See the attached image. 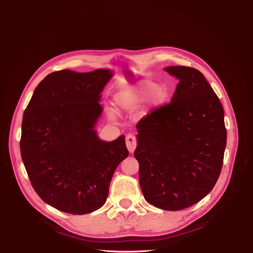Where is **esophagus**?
<instances>
[{
  "label": "esophagus",
  "instance_id": "34e87169",
  "mask_svg": "<svg viewBox=\"0 0 253 253\" xmlns=\"http://www.w3.org/2000/svg\"><path fill=\"white\" fill-rule=\"evenodd\" d=\"M126 148L128 150L129 153H133L136 149V145H137V141H136V137L132 134H128L126 137Z\"/></svg>",
  "mask_w": 253,
  "mask_h": 253
}]
</instances>
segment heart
I'll return each instance as SVG.
<instances>
[{
  "label": "heart",
  "mask_w": 253,
  "mask_h": 253,
  "mask_svg": "<svg viewBox=\"0 0 253 253\" xmlns=\"http://www.w3.org/2000/svg\"><path fill=\"white\" fill-rule=\"evenodd\" d=\"M171 97L168 84H157L150 79H141L128 84L120 89L115 97V101L121 111L132 112L147 101L149 110H157L164 106Z\"/></svg>",
  "instance_id": "1"
}]
</instances>
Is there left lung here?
<instances>
[{
	"mask_svg": "<svg viewBox=\"0 0 253 253\" xmlns=\"http://www.w3.org/2000/svg\"><path fill=\"white\" fill-rule=\"evenodd\" d=\"M164 70L179 82L169 104L136 126L139 183L149 204L176 211L208 194L223 166L224 109L204 75L188 66Z\"/></svg>",
	"mask_w": 253,
	"mask_h": 253,
	"instance_id": "obj_1",
	"label": "left lung"
}]
</instances>
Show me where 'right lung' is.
Wrapping results in <instances>:
<instances>
[{"label":"right lung","instance_id":"right-lung-1","mask_svg":"<svg viewBox=\"0 0 253 253\" xmlns=\"http://www.w3.org/2000/svg\"><path fill=\"white\" fill-rule=\"evenodd\" d=\"M114 76L63 70L47 75L23 115L20 150L30 182L60 211L87 214L105 204L118 165L127 157L125 135L99 138L101 93Z\"/></svg>","mask_w":253,"mask_h":253}]
</instances>
